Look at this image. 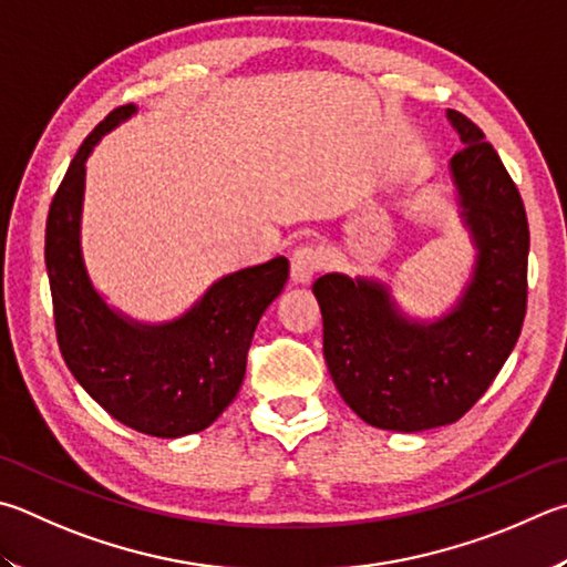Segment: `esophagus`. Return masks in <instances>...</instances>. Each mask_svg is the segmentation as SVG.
<instances>
[{"instance_id": "1", "label": "esophagus", "mask_w": 567, "mask_h": 567, "mask_svg": "<svg viewBox=\"0 0 567 567\" xmlns=\"http://www.w3.org/2000/svg\"><path fill=\"white\" fill-rule=\"evenodd\" d=\"M319 267H322V252H319L315 245H300V248L292 252L290 272L295 282H310Z\"/></svg>"}]
</instances>
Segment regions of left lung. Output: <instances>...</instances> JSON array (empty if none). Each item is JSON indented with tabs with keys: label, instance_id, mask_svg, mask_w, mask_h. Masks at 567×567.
Masks as SVG:
<instances>
[{
	"label": "left lung",
	"instance_id": "1",
	"mask_svg": "<svg viewBox=\"0 0 567 567\" xmlns=\"http://www.w3.org/2000/svg\"><path fill=\"white\" fill-rule=\"evenodd\" d=\"M463 148L449 163L461 220L476 248L458 302L434 322L406 317L391 290L339 272L315 280L324 359L339 394L377 429L426 431L458 421L516 347L528 297V218L483 131L446 111Z\"/></svg>",
	"mask_w": 567,
	"mask_h": 567
}]
</instances>
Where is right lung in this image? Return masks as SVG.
I'll return each mask as SVG.
<instances>
[{"instance_id": "1", "label": "right lung", "mask_w": 567, "mask_h": 567, "mask_svg": "<svg viewBox=\"0 0 567 567\" xmlns=\"http://www.w3.org/2000/svg\"><path fill=\"white\" fill-rule=\"evenodd\" d=\"M133 113V104L111 111L81 143L51 200L44 257L59 349L76 382L121 424L178 439L208 429L238 396L255 327L290 262L277 255L225 275L171 322L146 324L109 307L81 252L86 158Z\"/></svg>"}]
</instances>
